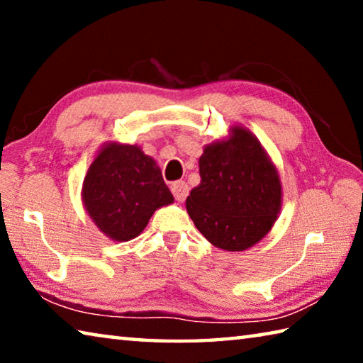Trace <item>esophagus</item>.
Wrapping results in <instances>:
<instances>
[{
    "instance_id": "esophagus-1",
    "label": "esophagus",
    "mask_w": 363,
    "mask_h": 363,
    "mask_svg": "<svg viewBox=\"0 0 363 363\" xmlns=\"http://www.w3.org/2000/svg\"><path fill=\"white\" fill-rule=\"evenodd\" d=\"M171 192H173L174 199L181 203V201L186 200V196L189 195V186H187V182H184V181H176V182H173V186H171Z\"/></svg>"
}]
</instances>
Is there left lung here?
Returning a JSON list of instances; mask_svg holds the SVG:
<instances>
[{"mask_svg": "<svg viewBox=\"0 0 363 363\" xmlns=\"http://www.w3.org/2000/svg\"><path fill=\"white\" fill-rule=\"evenodd\" d=\"M201 181L186 208L208 242L225 251H243L261 242L281 210L277 167L253 133L232 126L225 138L203 147Z\"/></svg>", "mask_w": 363, "mask_h": 363, "instance_id": "left-lung-1", "label": "left lung"}]
</instances>
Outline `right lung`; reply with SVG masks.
<instances>
[{"label": "right lung", "instance_id": "obj_1", "mask_svg": "<svg viewBox=\"0 0 363 363\" xmlns=\"http://www.w3.org/2000/svg\"><path fill=\"white\" fill-rule=\"evenodd\" d=\"M89 219L113 242L136 238L158 208L174 201L155 160L140 145L104 144L89 164L82 189Z\"/></svg>", "mask_w": 363, "mask_h": 363}]
</instances>
